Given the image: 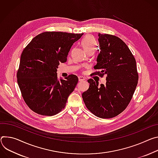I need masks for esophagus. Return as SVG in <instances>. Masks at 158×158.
<instances>
[{"label": "esophagus", "mask_w": 158, "mask_h": 158, "mask_svg": "<svg viewBox=\"0 0 158 158\" xmlns=\"http://www.w3.org/2000/svg\"><path fill=\"white\" fill-rule=\"evenodd\" d=\"M85 80V78L83 77H81V76L78 77V80H79V81H84Z\"/></svg>", "instance_id": "esophagus-1"}]
</instances>
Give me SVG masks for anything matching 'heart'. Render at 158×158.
<instances>
[{
	"instance_id": "1",
	"label": "heart",
	"mask_w": 158,
	"mask_h": 158,
	"mask_svg": "<svg viewBox=\"0 0 158 158\" xmlns=\"http://www.w3.org/2000/svg\"><path fill=\"white\" fill-rule=\"evenodd\" d=\"M81 46L86 52L90 50L94 51L97 48V42L93 36H86L82 40Z\"/></svg>"
}]
</instances>
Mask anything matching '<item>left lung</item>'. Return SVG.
Listing matches in <instances>:
<instances>
[{
  "label": "left lung",
  "mask_w": 158,
  "mask_h": 158,
  "mask_svg": "<svg viewBox=\"0 0 158 158\" xmlns=\"http://www.w3.org/2000/svg\"><path fill=\"white\" fill-rule=\"evenodd\" d=\"M100 53L93 75H106V84L98 86L88 80L89 89L82 94L86 108L102 118L114 117L123 112L131 100L139 76L136 61L127 44L119 38L98 33Z\"/></svg>",
  "instance_id": "left-lung-1"
}]
</instances>
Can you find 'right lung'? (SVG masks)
Masks as SVG:
<instances>
[{
  "mask_svg": "<svg viewBox=\"0 0 158 158\" xmlns=\"http://www.w3.org/2000/svg\"><path fill=\"white\" fill-rule=\"evenodd\" d=\"M83 33L44 32L23 50L17 73V83L27 106L40 115L52 116L60 112L78 81L75 75L58 80L60 63L67 60L73 43Z\"/></svg>",
  "mask_w": 158,
  "mask_h": 158,
  "instance_id": "1",
  "label": "right lung"
}]
</instances>
